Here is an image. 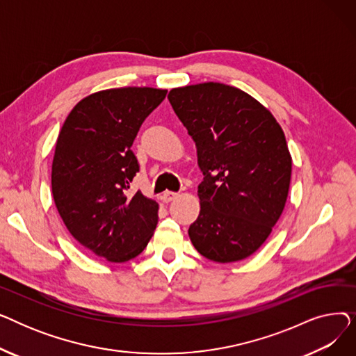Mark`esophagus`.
Instances as JSON below:
<instances>
[{
	"mask_svg": "<svg viewBox=\"0 0 356 356\" xmlns=\"http://www.w3.org/2000/svg\"><path fill=\"white\" fill-rule=\"evenodd\" d=\"M179 195L177 193H175V192H164L163 193V196H161V200L164 202V203H168V202H172V200H175L176 197H177Z\"/></svg>",
	"mask_w": 356,
	"mask_h": 356,
	"instance_id": "1",
	"label": "esophagus"
}]
</instances>
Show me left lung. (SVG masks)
Instances as JSON below:
<instances>
[{"label": "left lung", "mask_w": 356, "mask_h": 356, "mask_svg": "<svg viewBox=\"0 0 356 356\" xmlns=\"http://www.w3.org/2000/svg\"><path fill=\"white\" fill-rule=\"evenodd\" d=\"M197 149L200 212L189 228L193 247L215 263L254 254L286 207L291 156L271 112L247 92L218 82L168 92Z\"/></svg>", "instance_id": "8db88e82"}]
</instances>
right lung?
Wrapping results in <instances>:
<instances>
[{
    "label": "right lung",
    "mask_w": 356,
    "mask_h": 356,
    "mask_svg": "<svg viewBox=\"0 0 356 356\" xmlns=\"http://www.w3.org/2000/svg\"><path fill=\"white\" fill-rule=\"evenodd\" d=\"M165 93L131 86L92 93L74 105L56 141V208L72 236L111 263L140 255L157 225L159 203L128 189L140 170L131 145Z\"/></svg>",
    "instance_id": "add662e5"
}]
</instances>
